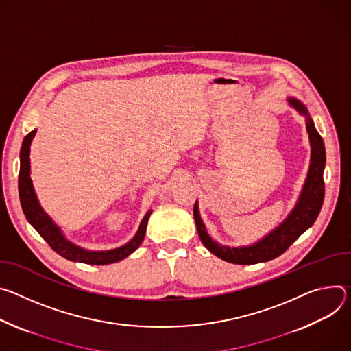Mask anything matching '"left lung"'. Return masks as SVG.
<instances>
[{"instance_id": "8db88e82", "label": "left lung", "mask_w": 351, "mask_h": 351, "mask_svg": "<svg viewBox=\"0 0 351 351\" xmlns=\"http://www.w3.org/2000/svg\"><path fill=\"white\" fill-rule=\"evenodd\" d=\"M287 103L305 117V125L311 145V163L297 204L287 217L259 241L244 247H228L213 240L199 215L198 201L193 206V219L202 244L217 258L237 265L266 262L282 255L301 234L317 220L325 197L324 170L326 165L325 145L318 134L314 120L305 104L295 97H287Z\"/></svg>"}]
</instances>
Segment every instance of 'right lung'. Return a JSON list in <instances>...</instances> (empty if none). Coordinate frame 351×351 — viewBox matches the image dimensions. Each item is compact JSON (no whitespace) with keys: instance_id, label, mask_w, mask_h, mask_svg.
<instances>
[{"instance_id":"right-lung-1","label":"right lung","mask_w":351,"mask_h":351,"mask_svg":"<svg viewBox=\"0 0 351 351\" xmlns=\"http://www.w3.org/2000/svg\"><path fill=\"white\" fill-rule=\"evenodd\" d=\"M34 135H36V130H33L25 136L21 147V154H19L21 156V170H19V181H18L19 198H21V205L27 221L34 227V230L46 240V243L58 255L72 262H82L88 265H108L114 262H120L121 259L131 255L142 244L145 239L146 226H147V220L150 217L152 210L146 212V215L143 216L138 227V231L135 232V236L127 244L119 248L106 250V251H92V250H85L80 245L73 244L64 236L62 230L54 223V220L43 210V208L40 206V204H38V199L36 197V192L30 178V158H29L30 145Z\"/></svg>"}]
</instances>
